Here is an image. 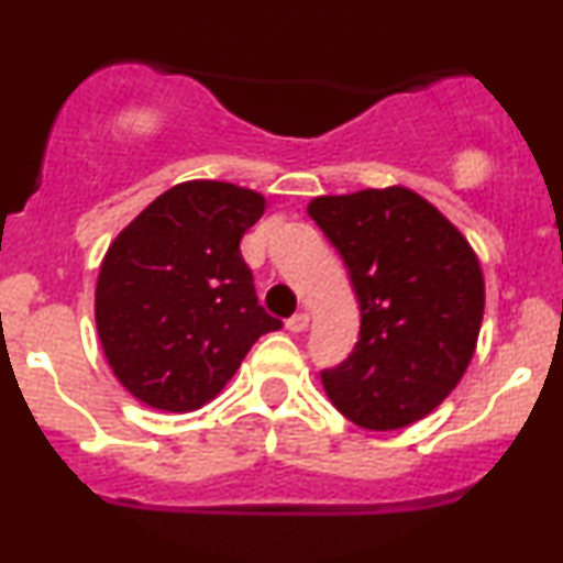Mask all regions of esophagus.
<instances>
[{
    "label": "esophagus",
    "instance_id": "1",
    "mask_svg": "<svg viewBox=\"0 0 563 563\" xmlns=\"http://www.w3.org/2000/svg\"><path fill=\"white\" fill-rule=\"evenodd\" d=\"M307 325H309V314L307 312H296L294 318H288L286 320V328L290 333H301V331H307Z\"/></svg>",
    "mask_w": 563,
    "mask_h": 563
}]
</instances>
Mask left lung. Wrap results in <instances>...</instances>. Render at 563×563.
<instances>
[{"mask_svg": "<svg viewBox=\"0 0 563 563\" xmlns=\"http://www.w3.org/2000/svg\"><path fill=\"white\" fill-rule=\"evenodd\" d=\"M344 260L360 339L322 386L341 416L371 431L421 421L474 357L484 277L466 238L407 187L320 196L307 206Z\"/></svg>", "mask_w": 563, "mask_h": 563, "instance_id": "1", "label": "left lung"}]
</instances>
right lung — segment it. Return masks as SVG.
Masks as SVG:
<instances>
[{"label":"right lung","mask_w":563,"mask_h":563,"mask_svg":"<svg viewBox=\"0 0 563 563\" xmlns=\"http://www.w3.org/2000/svg\"><path fill=\"white\" fill-rule=\"evenodd\" d=\"M249 187L174 185L129 222L100 264L95 320L115 378L140 402L187 412L214 399L260 335L264 312L241 238L264 214Z\"/></svg>","instance_id":"1"}]
</instances>
